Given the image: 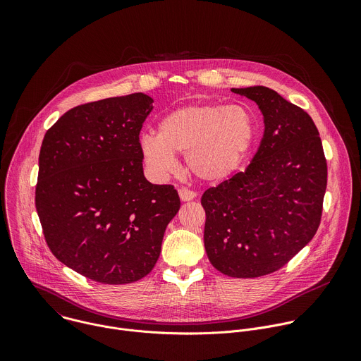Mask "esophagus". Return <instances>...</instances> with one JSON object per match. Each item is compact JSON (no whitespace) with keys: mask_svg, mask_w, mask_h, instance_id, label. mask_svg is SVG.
<instances>
[{"mask_svg":"<svg viewBox=\"0 0 361 361\" xmlns=\"http://www.w3.org/2000/svg\"><path fill=\"white\" fill-rule=\"evenodd\" d=\"M178 194H180V198L183 201H191V200H194L197 197L195 191H191V190H187V188H180Z\"/></svg>","mask_w":361,"mask_h":361,"instance_id":"esophagus-1","label":"esophagus"}]
</instances>
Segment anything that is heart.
<instances>
[{
    "mask_svg": "<svg viewBox=\"0 0 361 361\" xmlns=\"http://www.w3.org/2000/svg\"><path fill=\"white\" fill-rule=\"evenodd\" d=\"M254 133V118L241 106H185L160 120L159 134H144L140 151L154 177L174 174L178 170L176 154H185L187 167L195 177L219 183L241 166Z\"/></svg>",
    "mask_w": 361,
    "mask_h": 361,
    "instance_id": "heart-1",
    "label": "heart"
}]
</instances>
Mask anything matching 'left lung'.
I'll return each mask as SVG.
<instances>
[{"instance_id":"left-lung-1","label":"left lung","mask_w":361,"mask_h":361,"mask_svg":"<svg viewBox=\"0 0 361 361\" xmlns=\"http://www.w3.org/2000/svg\"><path fill=\"white\" fill-rule=\"evenodd\" d=\"M233 92L259 104L266 128L247 170L204 191V247L220 273L254 279L280 270L314 237L327 161L302 109L263 85Z\"/></svg>"}]
</instances>
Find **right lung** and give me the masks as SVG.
<instances>
[{
	"mask_svg": "<svg viewBox=\"0 0 361 361\" xmlns=\"http://www.w3.org/2000/svg\"><path fill=\"white\" fill-rule=\"evenodd\" d=\"M152 98L135 92L67 111L42 140L35 207L57 259L102 284H128L156 266L180 210L171 184L145 180L140 131Z\"/></svg>",
	"mask_w": 361,
	"mask_h": 361,
	"instance_id": "right-lung-1",
	"label": "right lung"
}]
</instances>
